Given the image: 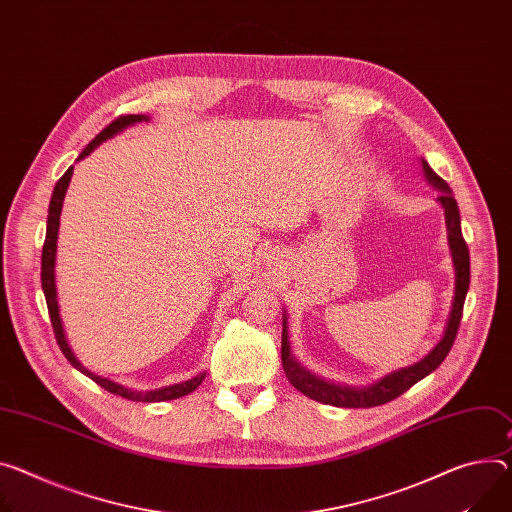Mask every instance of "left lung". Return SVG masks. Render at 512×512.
<instances>
[{
	"label": "left lung",
	"mask_w": 512,
	"mask_h": 512,
	"mask_svg": "<svg viewBox=\"0 0 512 512\" xmlns=\"http://www.w3.org/2000/svg\"><path fill=\"white\" fill-rule=\"evenodd\" d=\"M423 165V173L425 179L433 185V188L439 194L437 202L443 206L445 212V228H447V245L451 251V261H453V271H455V288H453V302H451V310L445 322V331L443 337L439 339V343L421 359L408 367L390 371L384 378H380L378 382L369 384V386H343L331 380H324L316 374H312L310 369H306L294 355L292 351V341H290V327H288V312L284 310V329H282V363H284V371L288 380L292 382V386L296 390H300L304 396L322 402V404H331V406H341V408H371V406H380L386 404L394 398H398L400 394H404L408 388H412L416 382H421L423 378H427L431 371H435L443 359L447 357V353L453 347L455 335H457V327L461 320V310H463V302H466V294L470 288V251L466 241H463L461 235V220H459V208L457 202L451 194V188L447 185V181H443L425 159H421Z\"/></svg>",
	"instance_id": "obj_1"
}]
</instances>
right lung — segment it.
Listing matches in <instances>:
<instances>
[{
  "instance_id": "right-lung-1",
  "label": "right lung",
  "mask_w": 512,
  "mask_h": 512,
  "mask_svg": "<svg viewBox=\"0 0 512 512\" xmlns=\"http://www.w3.org/2000/svg\"><path fill=\"white\" fill-rule=\"evenodd\" d=\"M136 122H149V116L147 114H128V116H120L116 118L112 124H108L94 141H91L83 151L81 155L77 157V161L85 159L91 151H94L96 147H100L102 143H106L108 138L116 136L118 132L126 130L128 126L136 124ZM71 175H73V165L65 171V175L57 181L55 190H53V196H51V204H49V218H46V237H44V247H42V267H40V277H42V292H44V298H46V306H49V314H51V322H53V329H55V337H57V343L63 351V355L67 357V361L79 369L81 374H85L87 378L94 380L98 386H102L104 390L116 394V396H122V398H128L132 402H163V400H175V398H181L185 394L194 392L206 378V371H202V374L185 380V382H179V384H173V386H163V388H157V390H130L118 382H112L108 378H102V376H96L94 371H89L73 353L69 341H67V335H65V329H63V320H61V312H59V300H57V275H55V265H57V241H59V226H61V210H63V200H65V194H67V188L71 183Z\"/></svg>"
}]
</instances>
